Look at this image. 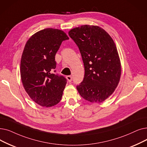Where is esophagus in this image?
I'll return each instance as SVG.
<instances>
[{
    "instance_id": "1",
    "label": "esophagus",
    "mask_w": 147,
    "mask_h": 147,
    "mask_svg": "<svg viewBox=\"0 0 147 147\" xmlns=\"http://www.w3.org/2000/svg\"><path fill=\"white\" fill-rule=\"evenodd\" d=\"M67 79L68 80V81L69 82H71V81H72V76H67Z\"/></svg>"
}]
</instances>
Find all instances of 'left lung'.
I'll list each match as a JSON object with an SVG mask.
<instances>
[{
	"mask_svg": "<svg viewBox=\"0 0 147 147\" xmlns=\"http://www.w3.org/2000/svg\"><path fill=\"white\" fill-rule=\"evenodd\" d=\"M69 36L78 46L85 76L76 86L81 97L100 103L115 90L121 68L117 47L111 36L99 26L83 25L70 30Z\"/></svg>",
	"mask_w": 147,
	"mask_h": 147,
	"instance_id": "left-lung-1",
	"label": "left lung"
}]
</instances>
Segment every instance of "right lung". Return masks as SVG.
Wrapping results in <instances>:
<instances>
[{
    "label": "right lung",
    "mask_w": 147,
    "mask_h": 147,
    "mask_svg": "<svg viewBox=\"0 0 147 147\" xmlns=\"http://www.w3.org/2000/svg\"><path fill=\"white\" fill-rule=\"evenodd\" d=\"M69 38L64 32L47 28L32 36L24 46L20 75L25 91L42 107H52L61 100L67 79L55 74V55L63 41Z\"/></svg>",
    "instance_id": "1"
}]
</instances>
